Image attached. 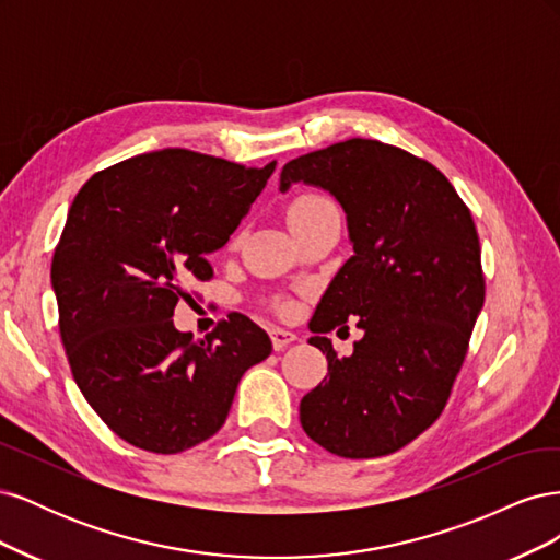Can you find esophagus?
I'll list each match as a JSON object with an SVG mask.
<instances>
[{"instance_id":"1","label":"esophagus","mask_w":560,"mask_h":560,"mask_svg":"<svg viewBox=\"0 0 560 560\" xmlns=\"http://www.w3.org/2000/svg\"><path fill=\"white\" fill-rule=\"evenodd\" d=\"M270 341H273V348H276V350H284L287 346L296 341V334L276 327V329H270Z\"/></svg>"}]
</instances>
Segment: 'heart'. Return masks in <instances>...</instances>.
Masks as SVG:
<instances>
[{
    "label": "heart",
    "mask_w": 560,
    "mask_h": 560,
    "mask_svg": "<svg viewBox=\"0 0 560 560\" xmlns=\"http://www.w3.org/2000/svg\"><path fill=\"white\" fill-rule=\"evenodd\" d=\"M329 208H334V202H331L327 196L315 194V191L301 194V196H296V198L290 202V208H287V224H290V229L294 231V229H299L301 224L311 222L313 217H317L319 212H325V210H329Z\"/></svg>",
    "instance_id": "1"
}]
</instances>
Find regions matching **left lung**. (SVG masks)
<instances>
[{"instance_id":"1","label":"left lung","mask_w":560,"mask_h":560,"mask_svg":"<svg viewBox=\"0 0 560 560\" xmlns=\"http://www.w3.org/2000/svg\"><path fill=\"white\" fill-rule=\"evenodd\" d=\"M306 182L348 217L354 254L311 319L327 376L301 399V425L341 457L395 453L442 416L483 308L481 245L469 208L425 159L352 138L284 163L280 191ZM365 331L338 359L326 334Z\"/></svg>"}]
</instances>
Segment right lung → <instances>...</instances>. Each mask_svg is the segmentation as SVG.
<instances>
[{
    "mask_svg": "<svg viewBox=\"0 0 560 560\" xmlns=\"http://www.w3.org/2000/svg\"><path fill=\"white\" fill-rule=\"evenodd\" d=\"M273 171L276 161L161 149L105 167L77 194L50 264L60 338L81 395L124 442L163 455L206 442L245 371L273 350L241 313L200 341L171 319L212 278L208 254Z\"/></svg>",
    "mask_w": 560,
    "mask_h": 560,
    "instance_id": "1",
    "label": "right lung"
}]
</instances>
